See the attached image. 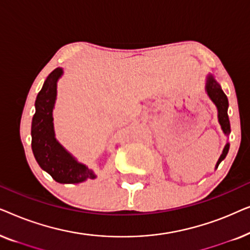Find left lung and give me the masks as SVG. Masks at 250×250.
<instances>
[{"mask_svg":"<svg viewBox=\"0 0 250 250\" xmlns=\"http://www.w3.org/2000/svg\"><path fill=\"white\" fill-rule=\"evenodd\" d=\"M205 91L208 95V98L210 99L211 102L215 104V107L217 109V118L218 123H220L221 128L223 133L227 136L230 135L231 133V126H230V121H229L228 116V108H229V101L225 93L222 90L221 85L218 82L215 80V77L211 74H208L206 77V85H205ZM229 148H230V143L227 142L225 145L223 151H222V155L218 158L216 166L215 168H217V166L220 165V163L223 160L225 157H227L229 152Z\"/></svg>","mask_w":250,"mask_h":250,"instance_id":"left-lung-1","label":"left lung"}]
</instances>
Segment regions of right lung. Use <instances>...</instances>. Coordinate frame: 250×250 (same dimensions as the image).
<instances>
[{"mask_svg":"<svg viewBox=\"0 0 250 250\" xmlns=\"http://www.w3.org/2000/svg\"><path fill=\"white\" fill-rule=\"evenodd\" d=\"M63 68H56L44 82L35 101L32 121V149L41 168L59 183H81L95 179L94 170L82 164L56 138L53 109L57 100L58 81Z\"/></svg>","mask_w":250,"mask_h":250,"instance_id":"add662e5","label":"right lung"}]
</instances>
